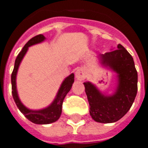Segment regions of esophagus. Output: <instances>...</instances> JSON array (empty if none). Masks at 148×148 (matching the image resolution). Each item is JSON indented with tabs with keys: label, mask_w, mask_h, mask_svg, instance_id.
<instances>
[{
	"label": "esophagus",
	"mask_w": 148,
	"mask_h": 148,
	"mask_svg": "<svg viewBox=\"0 0 148 148\" xmlns=\"http://www.w3.org/2000/svg\"><path fill=\"white\" fill-rule=\"evenodd\" d=\"M75 77L77 80L79 81H84L86 78V72L83 68H79L75 71Z\"/></svg>",
	"instance_id": "1"
}]
</instances>
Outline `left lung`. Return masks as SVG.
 <instances>
[{
	"label": "left lung",
	"mask_w": 148,
	"mask_h": 148,
	"mask_svg": "<svg viewBox=\"0 0 148 148\" xmlns=\"http://www.w3.org/2000/svg\"><path fill=\"white\" fill-rule=\"evenodd\" d=\"M117 49L99 54L101 66L116 74L117 84L111 95L102 92L92 82L84 83L90 106V115L95 122L111 123L129 111L137 92V72L133 57L122 45Z\"/></svg>",
	"instance_id": "1"
}]
</instances>
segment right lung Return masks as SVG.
I'll return each instance as SVG.
<instances>
[{
    "mask_svg": "<svg viewBox=\"0 0 148 148\" xmlns=\"http://www.w3.org/2000/svg\"><path fill=\"white\" fill-rule=\"evenodd\" d=\"M46 39V37L43 35H38L32 38L22 48L21 51L20 52L17 56L13 72L11 74V89H12V96L14 99L15 104L18 109L21 111L22 114L26 117L27 119L36 124H49L58 120L60 117L62 112V105L64 98L66 94L70 92L71 89L72 84L74 82V74L72 73L64 79L62 82L61 85L60 87L58 92L53 101L49 106L46 108L38 110H33L27 108L25 106L23 105L20 99H19L18 91H17L16 85V77L17 73L18 71L19 66L21 64V60L24 58L25 55L26 54L29 47L36 45V44L42 42Z\"/></svg>",
    "mask_w": 148,
    "mask_h": 148,
    "instance_id": "obj_1",
    "label": "right lung"
}]
</instances>
